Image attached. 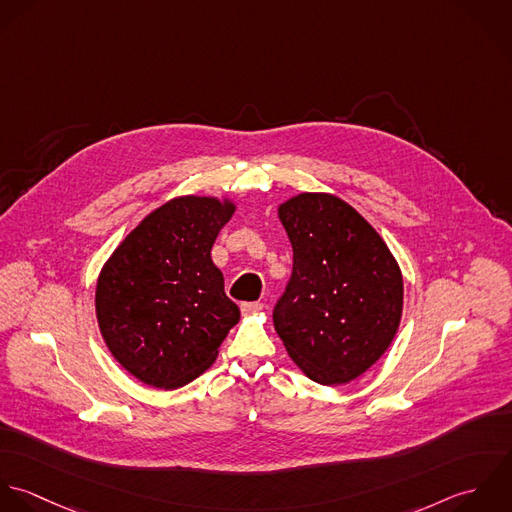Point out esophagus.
Listing matches in <instances>:
<instances>
[{"label": "esophagus", "instance_id": "esophagus-1", "mask_svg": "<svg viewBox=\"0 0 512 512\" xmlns=\"http://www.w3.org/2000/svg\"><path fill=\"white\" fill-rule=\"evenodd\" d=\"M263 305L261 303H243L241 305V314L243 316H249V314H255V312H261Z\"/></svg>", "mask_w": 512, "mask_h": 512}]
</instances>
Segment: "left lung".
Returning <instances> with one entry per match:
<instances>
[{
  "instance_id": "1",
  "label": "left lung",
  "mask_w": 512,
  "mask_h": 512,
  "mask_svg": "<svg viewBox=\"0 0 512 512\" xmlns=\"http://www.w3.org/2000/svg\"><path fill=\"white\" fill-rule=\"evenodd\" d=\"M293 275L273 322L293 362L322 386L362 376L390 348L404 308L398 261L344 200L299 194L279 205Z\"/></svg>"
}]
</instances>
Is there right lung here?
Here are the masks:
<instances>
[{
	"label": "right lung",
	"instance_id": "1",
	"mask_svg": "<svg viewBox=\"0 0 512 512\" xmlns=\"http://www.w3.org/2000/svg\"><path fill=\"white\" fill-rule=\"evenodd\" d=\"M233 211L225 198H174L148 213L104 263L99 328L116 362L140 382L174 390L196 380L239 322L211 261Z\"/></svg>",
	"mask_w": 512,
	"mask_h": 512
}]
</instances>
